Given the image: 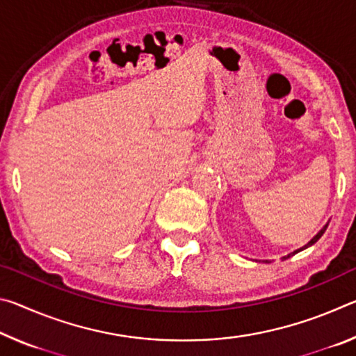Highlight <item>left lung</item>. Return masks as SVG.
Returning <instances> with one entry per match:
<instances>
[{"mask_svg": "<svg viewBox=\"0 0 356 356\" xmlns=\"http://www.w3.org/2000/svg\"><path fill=\"white\" fill-rule=\"evenodd\" d=\"M327 227H328V222H327V225H325V226H323V227L321 229V232H318V234H317V236H316L314 238H312V240H311V242H308V243H306V245L303 246V248H300V250H297V251H293V252H291V254H287V256H284V257H282V261H286V259H289V257H292L293 254H297V252H300V251H303V250H306V248H308V246H311V245H314V243L317 242V240H318V238H321V237L323 236V232H325V231H327Z\"/></svg>", "mask_w": 356, "mask_h": 356, "instance_id": "obj_1", "label": "left lung"}]
</instances>
